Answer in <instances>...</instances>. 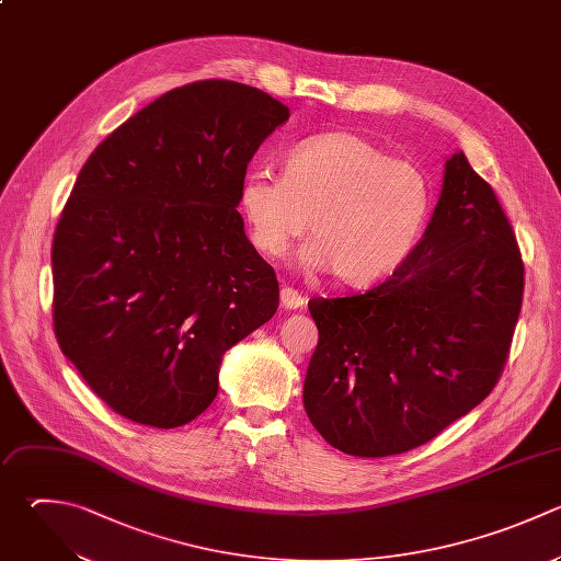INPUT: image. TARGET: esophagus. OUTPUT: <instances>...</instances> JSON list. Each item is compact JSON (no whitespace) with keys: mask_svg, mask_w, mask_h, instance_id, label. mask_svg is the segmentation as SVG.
<instances>
[{"mask_svg":"<svg viewBox=\"0 0 561 561\" xmlns=\"http://www.w3.org/2000/svg\"><path fill=\"white\" fill-rule=\"evenodd\" d=\"M280 305L285 309H300L305 305V296L298 294L294 287H283L280 289Z\"/></svg>","mask_w":561,"mask_h":561,"instance_id":"34e87169","label":"esophagus"}]
</instances>
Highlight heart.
I'll list each match as a JSON object with an SVG mask.
<instances>
[{
    "label": "heart",
    "instance_id": "b5f03b06",
    "mask_svg": "<svg viewBox=\"0 0 561 561\" xmlns=\"http://www.w3.org/2000/svg\"><path fill=\"white\" fill-rule=\"evenodd\" d=\"M239 206L254 248L283 256L305 234L302 261L344 285L366 287L408 263L430 224L434 193L412 162L364 136L331 131L294 145L283 178L250 171Z\"/></svg>",
    "mask_w": 561,
    "mask_h": 561
}]
</instances>
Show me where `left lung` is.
Listing matches in <instances>:
<instances>
[{
	"label": "left lung",
	"instance_id": "left-lung-1",
	"mask_svg": "<svg viewBox=\"0 0 561 561\" xmlns=\"http://www.w3.org/2000/svg\"><path fill=\"white\" fill-rule=\"evenodd\" d=\"M524 263L493 188L454 153L416 250L379 285L311 298L305 410L335 449L392 456L438 436L497 383Z\"/></svg>",
	"mask_w": 561,
	"mask_h": 561
}]
</instances>
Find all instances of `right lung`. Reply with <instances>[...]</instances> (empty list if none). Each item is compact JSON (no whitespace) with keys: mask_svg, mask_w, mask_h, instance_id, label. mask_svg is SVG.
I'll list each match as a JSON object with an SVG mask.
<instances>
[{"mask_svg":"<svg viewBox=\"0 0 561 561\" xmlns=\"http://www.w3.org/2000/svg\"><path fill=\"white\" fill-rule=\"evenodd\" d=\"M289 110L234 81L175 88L83 164L53 241L64 355L121 416L180 427L217 397L221 355L278 309L237 213L250 160Z\"/></svg>","mask_w":561,"mask_h":561,"instance_id":"1","label":"right lung"}]
</instances>
